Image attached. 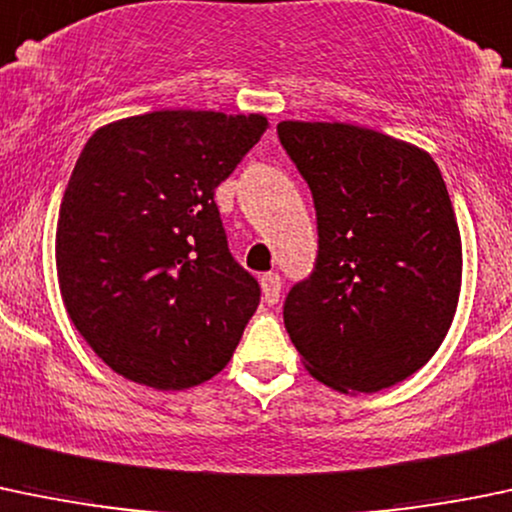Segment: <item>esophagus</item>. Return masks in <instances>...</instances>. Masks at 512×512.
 <instances>
[{
    "instance_id": "obj_1",
    "label": "esophagus",
    "mask_w": 512,
    "mask_h": 512,
    "mask_svg": "<svg viewBox=\"0 0 512 512\" xmlns=\"http://www.w3.org/2000/svg\"><path fill=\"white\" fill-rule=\"evenodd\" d=\"M261 288L263 300H266L268 305L278 303V298H281V276H278V273H266V276L261 278Z\"/></svg>"
}]
</instances>
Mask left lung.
<instances>
[{
	"mask_svg": "<svg viewBox=\"0 0 512 512\" xmlns=\"http://www.w3.org/2000/svg\"><path fill=\"white\" fill-rule=\"evenodd\" d=\"M308 182L318 256L283 323L313 377L379 392L426 365L461 293V234L439 167L419 147L345 123H278Z\"/></svg>",
	"mask_w": 512,
	"mask_h": 512,
	"instance_id": "left-lung-1",
	"label": "left lung"
}]
</instances>
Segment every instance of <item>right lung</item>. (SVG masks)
Masks as SVG:
<instances>
[{"label": "right lung", "instance_id": "1", "mask_svg": "<svg viewBox=\"0 0 512 512\" xmlns=\"http://www.w3.org/2000/svg\"><path fill=\"white\" fill-rule=\"evenodd\" d=\"M266 128L256 113L157 110L86 142L56 268L73 325L110 370L170 392L231 360L261 286L231 256L214 192Z\"/></svg>", "mask_w": 512, "mask_h": 512}]
</instances>
